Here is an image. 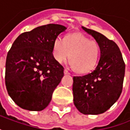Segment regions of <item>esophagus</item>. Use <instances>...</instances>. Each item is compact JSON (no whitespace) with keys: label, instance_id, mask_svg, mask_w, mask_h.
Masks as SVG:
<instances>
[{"label":"esophagus","instance_id":"esophagus-1","mask_svg":"<svg viewBox=\"0 0 130 130\" xmlns=\"http://www.w3.org/2000/svg\"><path fill=\"white\" fill-rule=\"evenodd\" d=\"M63 72H64V74H65V75H69V71L67 69H64Z\"/></svg>","mask_w":130,"mask_h":130}]
</instances>
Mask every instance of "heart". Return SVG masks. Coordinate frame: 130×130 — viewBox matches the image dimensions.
Listing matches in <instances>:
<instances>
[{
    "instance_id": "obj_1",
    "label": "heart",
    "mask_w": 130,
    "mask_h": 130,
    "mask_svg": "<svg viewBox=\"0 0 130 130\" xmlns=\"http://www.w3.org/2000/svg\"><path fill=\"white\" fill-rule=\"evenodd\" d=\"M53 54L58 63L65 61L69 56L72 68L84 74L92 71L96 67L100 56V47L95 40L89 39L80 33H75L68 35L65 41L57 37L53 44Z\"/></svg>"
}]
</instances>
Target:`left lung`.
Segmentation results:
<instances>
[{
  "instance_id": "8db88e82",
  "label": "left lung",
  "mask_w": 130,
  "mask_h": 130,
  "mask_svg": "<svg viewBox=\"0 0 130 130\" xmlns=\"http://www.w3.org/2000/svg\"><path fill=\"white\" fill-rule=\"evenodd\" d=\"M100 48L96 69L83 76L73 77L74 104L85 115L105 113L119 98L125 73V63L118 45L94 30L82 26Z\"/></svg>"
}]
</instances>
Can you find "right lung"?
<instances>
[{
    "mask_svg": "<svg viewBox=\"0 0 130 130\" xmlns=\"http://www.w3.org/2000/svg\"><path fill=\"white\" fill-rule=\"evenodd\" d=\"M67 29L48 24L24 32L14 42L6 61L5 83L11 98L28 110L41 111L52 99L63 76V67L53 55V44Z\"/></svg>",
    "mask_w": 130,
    "mask_h": 130,
    "instance_id": "1",
    "label": "right lung"
}]
</instances>
